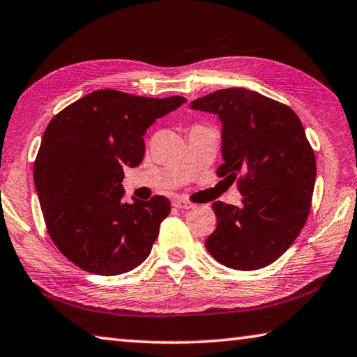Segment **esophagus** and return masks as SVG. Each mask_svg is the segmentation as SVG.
<instances>
[{"label": "esophagus", "mask_w": 357, "mask_h": 357, "mask_svg": "<svg viewBox=\"0 0 357 357\" xmlns=\"http://www.w3.org/2000/svg\"><path fill=\"white\" fill-rule=\"evenodd\" d=\"M173 206L178 209H190V208H193V204L190 202L183 200V198H176V200L173 202Z\"/></svg>", "instance_id": "esophagus-1"}]
</instances>
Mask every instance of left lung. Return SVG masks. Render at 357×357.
Here are the masks:
<instances>
[{
  "instance_id": "8db88e82",
  "label": "left lung",
  "mask_w": 357,
  "mask_h": 357,
  "mask_svg": "<svg viewBox=\"0 0 357 357\" xmlns=\"http://www.w3.org/2000/svg\"><path fill=\"white\" fill-rule=\"evenodd\" d=\"M222 121L220 178L238 179L243 208L213 203L217 228L206 239L220 264L253 271L274 263L299 236L310 213L315 153L291 108L245 88L193 100Z\"/></svg>"
}]
</instances>
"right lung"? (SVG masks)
Returning a JSON list of instances; mask_svg holds the SVG:
<instances>
[{"label": "right lung", "mask_w": 357, "mask_h": 357, "mask_svg": "<svg viewBox=\"0 0 357 357\" xmlns=\"http://www.w3.org/2000/svg\"><path fill=\"white\" fill-rule=\"evenodd\" d=\"M185 102L99 89L55 114L34 162V184L47 231L58 250L98 275L129 273L148 258L170 202L123 200L128 167L144 155L143 135Z\"/></svg>", "instance_id": "1"}]
</instances>
